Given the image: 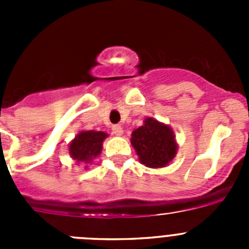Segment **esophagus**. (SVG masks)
I'll list each match as a JSON object with an SVG mask.
<instances>
[{"mask_svg":"<svg viewBox=\"0 0 249 249\" xmlns=\"http://www.w3.org/2000/svg\"><path fill=\"white\" fill-rule=\"evenodd\" d=\"M112 133L116 136H121L123 133V128L122 126H120V124H114L113 127H112Z\"/></svg>","mask_w":249,"mask_h":249,"instance_id":"esophagus-1","label":"esophagus"}]
</instances>
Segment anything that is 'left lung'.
<instances>
[{"label":"left lung","mask_w":249,"mask_h":249,"mask_svg":"<svg viewBox=\"0 0 249 249\" xmlns=\"http://www.w3.org/2000/svg\"><path fill=\"white\" fill-rule=\"evenodd\" d=\"M131 143L141 163L149 168L167 166L177 153L172 128L151 117L144 120L143 126L132 132Z\"/></svg>","instance_id":"8db88e82"}]
</instances>
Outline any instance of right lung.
Here are the masks:
<instances>
[{
  "instance_id": "add662e5",
  "label": "right lung",
  "mask_w": 249,
  "mask_h": 249,
  "mask_svg": "<svg viewBox=\"0 0 249 249\" xmlns=\"http://www.w3.org/2000/svg\"><path fill=\"white\" fill-rule=\"evenodd\" d=\"M107 133L102 131H82L70 143V155L77 162L91 163L101 155L102 144Z\"/></svg>"
}]
</instances>
